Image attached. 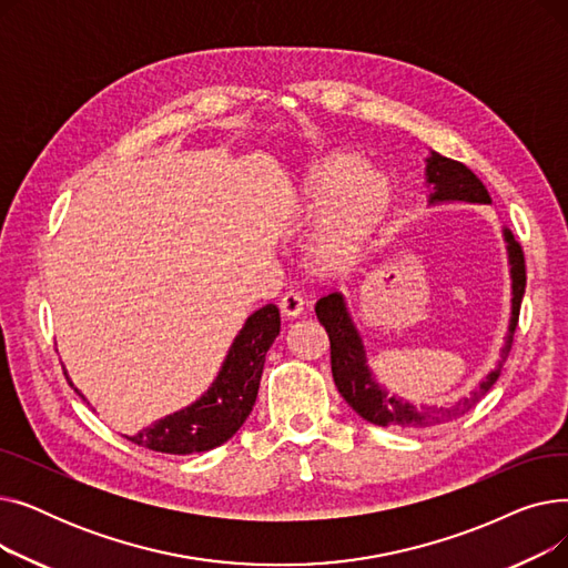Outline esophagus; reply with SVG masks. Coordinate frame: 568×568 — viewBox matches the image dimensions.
Wrapping results in <instances>:
<instances>
[{"label": "esophagus", "mask_w": 568, "mask_h": 568, "mask_svg": "<svg viewBox=\"0 0 568 568\" xmlns=\"http://www.w3.org/2000/svg\"><path fill=\"white\" fill-rule=\"evenodd\" d=\"M278 306L285 317H300L304 313V296L300 292H285Z\"/></svg>", "instance_id": "esophagus-1"}]
</instances>
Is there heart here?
I'll return each mask as SVG.
<instances>
[{
  "label": "heart",
  "instance_id": "obj_1",
  "mask_svg": "<svg viewBox=\"0 0 568 568\" xmlns=\"http://www.w3.org/2000/svg\"><path fill=\"white\" fill-rule=\"evenodd\" d=\"M394 202L389 179L364 168L362 156L332 152L320 159L304 184L296 225L315 230L311 260L317 272L338 274L364 253Z\"/></svg>",
  "mask_w": 568,
  "mask_h": 568
}]
</instances>
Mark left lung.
I'll return each mask as SVG.
<instances>
[{
  "mask_svg": "<svg viewBox=\"0 0 568 568\" xmlns=\"http://www.w3.org/2000/svg\"><path fill=\"white\" fill-rule=\"evenodd\" d=\"M426 184L430 186V195H428L430 204H439V202L490 204V195L479 176H476L467 165L446 159L437 152H430V156L426 159ZM504 242H506V253H509V264H511V322H509V334H506V341L501 347V359L479 382V386H476L474 392H469V396L452 405H412L382 389L368 368L366 347L359 336V329H356L352 322L345 296L341 292L322 296L315 306V313L326 334H329L334 382L338 386L341 396L347 400V405L356 414L362 416V419L382 428L424 430L430 426L458 419V416L469 412L488 394V389L501 373L506 356L511 352L514 332L518 324L525 283H527L523 248L514 239L511 230L506 227H504Z\"/></svg>",
  "mask_w": 568,
  "mask_h": 568,
  "instance_id": "8db88e82",
  "label": "left lung"
}]
</instances>
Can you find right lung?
<instances>
[{"label": "right lung", "mask_w": 568, "mask_h": 568, "mask_svg": "<svg viewBox=\"0 0 568 568\" xmlns=\"http://www.w3.org/2000/svg\"><path fill=\"white\" fill-rule=\"evenodd\" d=\"M281 332V313L274 304L255 311L236 334L225 362L206 394L193 405L168 414L165 419L142 428L129 442L144 449L189 456L216 449L244 426L255 405L264 356ZM67 375V373H64ZM75 394L87 400L67 375Z\"/></svg>", "instance_id": "right-lung-1"}]
</instances>
